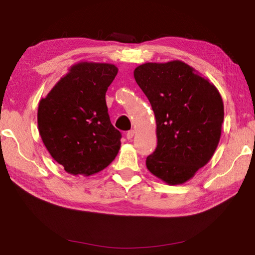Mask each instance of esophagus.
<instances>
[{
  "label": "esophagus",
  "mask_w": 255,
  "mask_h": 255,
  "mask_svg": "<svg viewBox=\"0 0 255 255\" xmlns=\"http://www.w3.org/2000/svg\"><path fill=\"white\" fill-rule=\"evenodd\" d=\"M135 133H136V131L133 130V129H131V130H129L128 132H127V135H126V137H127V139H129V140H131L132 138H133V136H135Z\"/></svg>",
  "instance_id": "1"
}]
</instances>
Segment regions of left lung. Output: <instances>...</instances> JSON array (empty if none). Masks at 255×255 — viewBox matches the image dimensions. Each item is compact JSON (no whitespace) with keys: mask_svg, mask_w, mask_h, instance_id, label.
<instances>
[{"mask_svg":"<svg viewBox=\"0 0 255 255\" xmlns=\"http://www.w3.org/2000/svg\"><path fill=\"white\" fill-rule=\"evenodd\" d=\"M133 77L156 119L157 146L146 158L147 170L167 184H183L217 148L224 122L221 93L182 60L141 64Z\"/></svg>","mask_w":255,"mask_h":255,"instance_id":"1","label":"left lung"}]
</instances>
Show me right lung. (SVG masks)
Listing matches in <instances>:
<instances>
[{
    "label": "right lung",
    "instance_id": "add662e5",
    "mask_svg": "<svg viewBox=\"0 0 255 255\" xmlns=\"http://www.w3.org/2000/svg\"><path fill=\"white\" fill-rule=\"evenodd\" d=\"M117 73L109 63L74 64L39 101L42 143L67 173L93 175L117 156L122 133L112 126L106 103Z\"/></svg>",
    "mask_w": 255,
    "mask_h": 255
}]
</instances>
